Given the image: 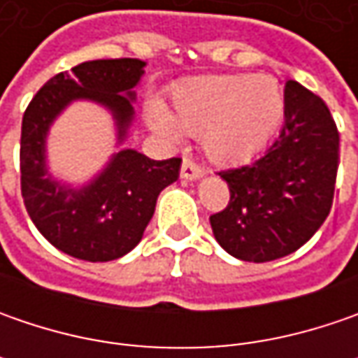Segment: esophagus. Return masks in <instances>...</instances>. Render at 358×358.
Returning <instances> with one entry per match:
<instances>
[{"mask_svg":"<svg viewBox=\"0 0 358 358\" xmlns=\"http://www.w3.org/2000/svg\"><path fill=\"white\" fill-rule=\"evenodd\" d=\"M203 167L197 165L193 159H183V163H181V177L187 179V181H193V179H199L201 175H203Z\"/></svg>","mask_w":358,"mask_h":358,"instance_id":"1","label":"esophagus"}]
</instances>
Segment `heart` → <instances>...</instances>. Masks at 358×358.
<instances>
[{"mask_svg": "<svg viewBox=\"0 0 358 358\" xmlns=\"http://www.w3.org/2000/svg\"><path fill=\"white\" fill-rule=\"evenodd\" d=\"M285 95L275 79L219 76L195 79L173 93V117L153 105L149 123L169 137L203 131V147L221 163L255 155L281 123Z\"/></svg>", "mask_w": 358, "mask_h": 358, "instance_id": "obj_1", "label": "heart"}]
</instances>
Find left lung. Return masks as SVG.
<instances>
[{
    "mask_svg": "<svg viewBox=\"0 0 358 358\" xmlns=\"http://www.w3.org/2000/svg\"><path fill=\"white\" fill-rule=\"evenodd\" d=\"M338 129L324 101L296 81L285 85V125L265 155L219 171L227 207L209 217L217 243L249 263L295 253L331 213Z\"/></svg>",
    "mask_w": 358,
    "mask_h": 358,
    "instance_id": "obj_1",
    "label": "left lung"
}]
</instances>
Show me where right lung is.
<instances>
[{"instance_id": "obj_1", "label": "right lung", "mask_w": 358, "mask_h": 358, "mask_svg": "<svg viewBox=\"0 0 358 358\" xmlns=\"http://www.w3.org/2000/svg\"><path fill=\"white\" fill-rule=\"evenodd\" d=\"M141 59H95L49 79L29 101L21 121V197L37 231L63 253L105 263L127 255L155 213L159 193L179 177L181 159L155 161L133 149L119 151L95 181L65 189L45 169L51 121L73 99H91L113 111L119 139L133 119V87L143 76Z\"/></svg>"}]
</instances>
